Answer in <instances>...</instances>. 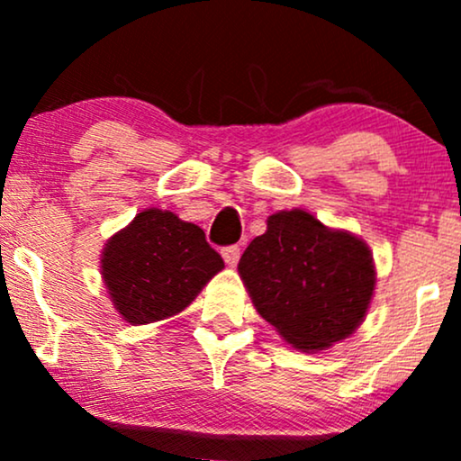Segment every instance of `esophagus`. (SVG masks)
Returning <instances> with one entry per match:
<instances>
[{
	"label": "esophagus",
	"mask_w": 461,
	"mask_h": 461,
	"mask_svg": "<svg viewBox=\"0 0 461 461\" xmlns=\"http://www.w3.org/2000/svg\"><path fill=\"white\" fill-rule=\"evenodd\" d=\"M221 253H223V260H225V264H230V267H236L238 260H240V247L238 245L225 247Z\"/></svg>",
	"instance_id": "1"
}]
</instances>
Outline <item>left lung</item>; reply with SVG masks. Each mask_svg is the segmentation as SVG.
<instances>
[{"label": "left lung", "instance_id": "obj_1", "mask_svg": "<svg viewBox=\"0 0 461 461\" xmlns=\"http://www.w3.org/2000/svg\"><path fill=\"white\" fill-rule=\"evenodd\" d=\"M238 273L262 319L301 351H322L351 336L375 290L366 242L330 230L305 210L268 216Z\"/></svg>", "mask_w": 461, "mask_h": 461}]
</instances>
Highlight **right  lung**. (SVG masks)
Segmentation results:
<instances>
[{
	"label": "right lung",
	"mask_w": 461,
	"mask_h": 461,
	"mask_svg": "<svg viewBox=\"0 0 461 461\" xmlns=\"http://www.w3.org/2000/svg\"><path fill=\"white\" fill-rule=\"evenodd\" d=\"M223 267L201 227L158 208L136 214L102 256L110 299L131 325L179 314Z\"/></svg>",
	"instance_id": "obj_1"
}]
</instances>
